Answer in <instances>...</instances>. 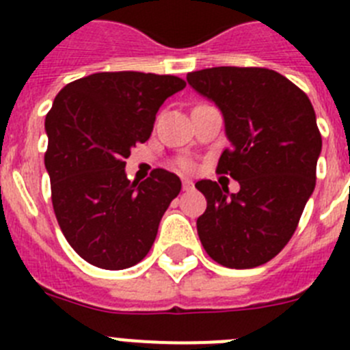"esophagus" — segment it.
<instances>
[{"label":"esophagus","instance_id":"esophagus-1","mask_svg":"<svg viewBox=\"0 0 350 350\" xmlns=\"http://www.w3.org/2000/svg\"><path fill=\"white\" fill-rule=\"evenodd\" d=\"M182 189H184L185 193H189V191L194 189V184L191 180H187V178H184V180H182Z\"/></svg>","mask_w":350,"mask_h":350}]
</instances>
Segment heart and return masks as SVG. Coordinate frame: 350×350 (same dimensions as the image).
<instances>
[{
	"label": "heart",
	"mask_w": 350,
	"mask_h": 350,
	"mask_svg": "<svg viewBox=\"0 0 350 350\" xmlns=\"http://www.w3.org/2000/svg\"><path fill=\"white\" fill-rule=\"evenodd\" d=\"M178 166H180V170H184V172H191V170H193V163L187 159L178 161Z\"/></svg>",
	"instance_id": "obj_1"
}]
</instances>
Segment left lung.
Masks as SVG:
<instances>
[{"instance_id":"1","label":"left lung","mask_w":350,"mask_h":350,"mask_svg":"<svg viewBox=\"0 0 350 350\" xmlns=\"http://www.w3.org/2000/svg\"><path fill=\"white\" fill-rule=\"evenodd\" d=\"M191 88L217 105L231 147L217 173L240 191L196 182L206 210L196 221L206 254L228 268L270 261L296 231L315 187L323 138L308 96L267 68L217 66L187 73Z\"/></svg>"}]
</instances>
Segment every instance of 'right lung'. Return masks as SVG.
<instances>
[{
	"label": "right lung",
	"instance_id": "add662e5",
	"mask_svg": "<svg viewBox=\"0 0 350 350\" xmlns=\"http://www.w3.org/2000/svg\"><path fill=\"white\" fill-rule=\"evenodd\" d=\"M185 82L173 75L103 71L68 83L45 117L52 206L64 238L103 270L140 262L180 178L157 168L144 182L126 177L131 147L148 140L159 107Z\"/></svg>",
	"mask_w": 350,
	"mask_h": 350
}]
</instances>
